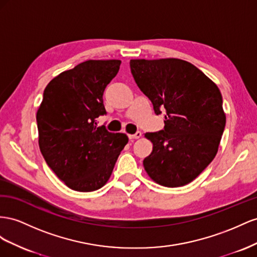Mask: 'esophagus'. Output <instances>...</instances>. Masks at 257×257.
I'll return each mask as SVG.
<instances>
[{"label": "esophagus", "mask_w": 257, "mask_h": 257, "mask_svg": "<svg viewBox=\"0 0 257 257\" xmlns=\"http://www.w3.org/2000/svg\"><path fill=\"white\" fill-rule=\"evenodd\" d=\"M128 137H129V139H140L142 137V134H141V131H137L135 135H129Z\"/></svg>", "instance_id": "1"}]
</instances>
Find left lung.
<instances>
[{
	"label": "left lung",
	"instance_id": "obj_1",
	"mask_svg": "<svg viewBox=\"0 0 257 257\" xmlns=\"http://www.w3.org/2000/svg\"><path fill=\"white\" fill-rule=\"evenodd\" d=\"M133 76L165 128L146 133L153 152L143 160L146 172L167 187L186 185L214 159L226 116L217 86L194 64L181 59L130 60Z\"/></svg>",
	"mask_w": 257,
	"mask_h": 257
}]
</instances>
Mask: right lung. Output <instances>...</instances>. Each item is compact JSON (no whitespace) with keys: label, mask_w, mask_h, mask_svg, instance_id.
Segmentation results:
<instances>
[{"label":"right lung","mask_w":257,"mask_h":257,"mask_svg":"<svg viewBox=\"0 0 257 257\" xmlns=\"http://www.w3.org/2000/svg\"><path fill=\"white\" fill-rule=\"evenodd\" d=\"M120 60H88L50 80L36 114L44 159L65 185L93 192L109 179L128 137L97 127L103 92Z\"/></svg>","instance_id":"1"}]
</instances>
